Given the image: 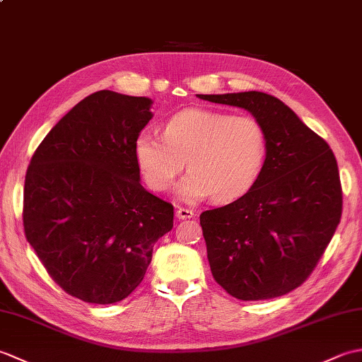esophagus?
Returning a JSON list of instances; mask_svg holds the SVG:
<instances>
[{"instance_id": "1", "label": "esophagus", "mask_w": 362, "mask_h": 362, "mask_svg": "<svg viewBox=\"0 0 362 362\" xmlns=\"http://www.w3.org/2000/svg\"><path fill=\"white\" fill-rule=\"evenodd\" d=\"M175 218L179 221H183V219H191L194 218V211L189 210V209H182V206H179L175 211Z\"/></svg>"}]
</instances>
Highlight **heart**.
Here are the masks:
<instances>
[{
    "instance_id": "obj_1",
    "label": "heart",
    "mask_w": 362,
    "mask_h": 362,
    "mask_svg": "<svg viewBox=\"0 0 362 362\" xmlns=\"http://www.w3.org/2000/svg\"><path fill=\"white\" fill-rule=\"evenodd\" d=\"M266 132L249 115L188 109L166 121L163 136L149 130L138 134L134 153L148 187L163 193L174 185L183 166L177 196L194 202L213 194L218 202L247 193L263 169Z\"/></svg>"
}]
</instances>
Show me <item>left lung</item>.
<instances>
[{"mask_svg": "<svg viewBox=\"0 0 362 362\" xmlns=\"http://www.w3.org/2000/svg\"><path fill=\"white\" fill-rule=\"evenodd\" d=\"M197 98L250 112L267 140L247 193L201 214L214 280L240 300L288 294L314 271L341 221L334 153L279 98L261 91Z\"/></svg>", "mask_w": 362, "mask_h": 362, "instance_id": "1", "label": "left lung"}]
</instances>
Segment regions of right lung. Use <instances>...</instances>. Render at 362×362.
<instances>
[{"instance_id":"add662e5","label":"right lung","mask_w":362,"mask_h":362,"mask_svg":"<svg viewBox=\"0 0 362 362\" xmlns=\"http://www.w3.org/2000/svg\"><path fill=\"white\" fill-rule=\"evenodd\" d=\"M152 99L101 90L82 99L34 152L23 226L46 271L87 303L126 298L141 283L174 209L140 182L134 143Z\"/></svg>"}]
</instances>
